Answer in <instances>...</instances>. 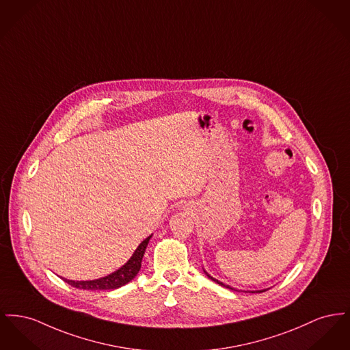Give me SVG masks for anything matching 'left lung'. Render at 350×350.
<instances>
[{"mask_svg":"<svg viewBox=\"0 0 350 350\" xmlns=\"http://www.w3.org/2000/svg\"><path fill=\"white\" fill-rule=\"evenodd\" d=\"M206 275H207V276H208V278H210V279H211V280H213V282H215V283H218V284H219V286H224V287L228 288V289H234V288H231V287H230V286H226V284H224V283H221V282H218V280H217V279H214V278H211V276H210V275H208V273H207V272H206ZM265 291H267V289H262V291H251V293H260V292H265Z\"/></svg>","mask_w":350,"mask_h":350,"instance_id":"obj_1","label":"left lung"}]
</instances>
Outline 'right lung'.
Wrapping results in <instances>:
<instances>
[{
    "label": "right lung",
    "mask_w": 350,
    "mask_h": 350,
    "mask_svg": "<svg viewBox=\"0 0 350 350\" xmlns=\"http://www.w3.org/2000/svg\"><path fill=\"white\" fill-rule=\"evenodd\" d=\"M150 238H152V235H149L139 245L136 251L133 252V255L131 256V259L124 265L123 267L119 268L118 271L112 272L108 276L95 279V280H85V282H75V280H68V279H63V280L72 287L79 288V289H91V291L116 289V288L123 287L139 273V271L142 268V260L144 256L145 248L148 246Z\"/></svg>",
    "instance_id": "obj_1"
}]
</instances>
